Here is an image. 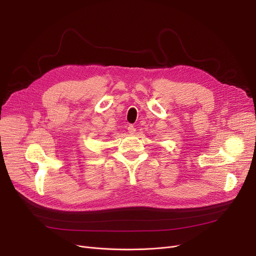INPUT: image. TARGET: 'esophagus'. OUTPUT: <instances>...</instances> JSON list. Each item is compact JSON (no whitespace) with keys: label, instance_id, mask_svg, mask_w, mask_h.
Here are the masks:
<instances>
[{"label":"esophagus","instance_id":"esophagus-1","mask_svg":"<svg viewBox=\"0 0 256 256\" xmlns=\"http://www.w3.org/2000/svg\"><path fill=\"white\" fill-rule=\"evenodd\" d=\"M128 132L130 134H135V132H136V128L132 124H130V126H128Z\"/></svg>","mask_w":256,"mask_h":256}]
</instances>
